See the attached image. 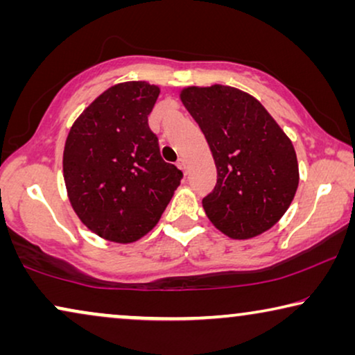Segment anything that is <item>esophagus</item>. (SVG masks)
<instances>
[{"label":"esophagus","mask_w":355,"mask_h":355,"mask_svg":"<svg viewBox=\"0 0 355 355\" xmlns=\"http://www.w3.org/2000/svg\"><path fill=\"white\" fill-rule=\"evenodd\" d=\"M176 164H178V168L181 169V171L187 173V163H186V159H184V158H179Z\"/></svg>","instance_id":"1"}]
</instances>
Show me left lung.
I'll return each instance as SVG.
<instances>
[{
	"instance_id": "1",
	"label": "left lung",
	"mask_w": 355,
	"mask_h": 355,
	"mask_svg": "<svg viewBox=\"0 0 355 355\" xmlns=\"http://www.w3.org/2000/svg\"><path fill=\"white\" fill-rule=\"evenodd\" d=\"M179 98L215 159L216 186L202 200L208 220L237 241L268 231L299 186L291 139L255 96L236 87H184Z\"/></svg>"
}]
</instances>
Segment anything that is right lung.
<instances>
[{"label": "right lung", "mask_w": 355, "mask_h": 355, "mask_svg": "<svg viewBox=\"0 0 355 355\" xmlns=\"http://www.w3.org/2000/svg\"><path fill=\"white\" fill-rule=\"evenodd\" d=\"M159 87L121 82L96 96L67 134L62 176L72 210L101 239L130 244L157 226L182 173L163 162L148 128Z\"/></svg>", "instance_id": "1"}]
</instances>
